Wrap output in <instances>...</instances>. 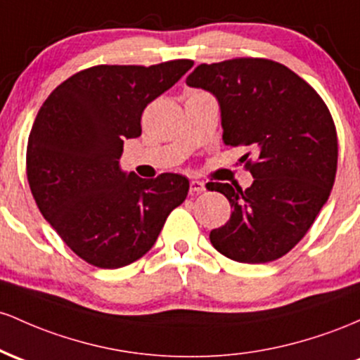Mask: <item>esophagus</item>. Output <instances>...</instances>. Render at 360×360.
I'll return each instance as SVG.
<instances>
[{
    "instance_id": "esophagus-1",
    "label": "esophagus",
    "mask_w": 360,
    "mask_h": 360,
    "mask_svg": "<svg viewBox=\"0 0 360 360\" xmlns=\"http://www.w3.org/2000/svg\"><path fill=\"white\" fill-rule=\"evenodd\" d=\"M205 191V184H202L199 180H192L191 181V192L192 193H200Z\"/></svg>"
}]
</instances>
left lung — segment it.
Returning a JSON list of instances; mask_svg holds the SVG:
<instances>
[{
	"instance_id": "8db88e82",
	"label": "left lung",
	"mask_w": 360,
	"mask_h": 360,
	"mask_svg": "<svg viewBox=\"0 0 360 360\" xmlns=\"http://www.w3.org/2000/svg\"><path fill=\"white\" fill-rule=\"evenodd\" d=\"M187 84L217 98L226 146L255 151L245 165L253 176L248 188L207 185L233 207L228 223L209 234L212 246L241 264L284 257L332 192L338 143L328 107L296 72L270 59L200 64Z\"/></svg>"
}]
</instances>
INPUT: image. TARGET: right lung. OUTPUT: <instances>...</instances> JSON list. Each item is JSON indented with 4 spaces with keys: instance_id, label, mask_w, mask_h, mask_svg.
I'll list each match as a JSON object with an SVG mask.
<instances>
[{
    "instance_id": "right-lung-1",
    "label": "right lung",
    "mask_w": 360,
    "mask_h": 360,
    "mask_svg": "<svg viewBox=\"0 0 360 360\" xmlns=\"http://www.w3.org/2000/svg\"><path fill=\"white\" fill-rule=\"evenodd\" d=\"M193 66H100L60 83L28 136L27 179L39 211L72 252L100 269L132 264L151 250L188 193V180L139 179L120 168L124 139L141 136V115Z\"/></svg>"
}]
</instances>
